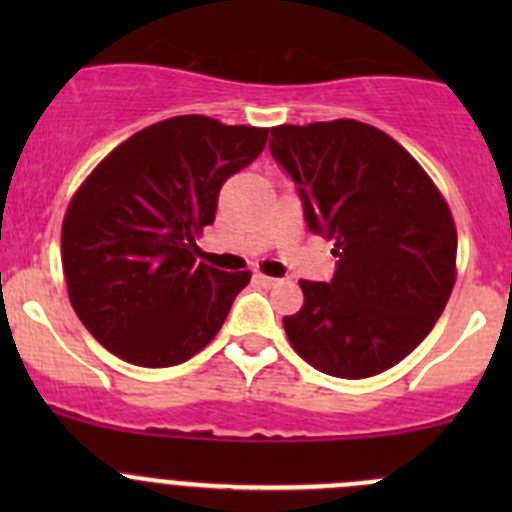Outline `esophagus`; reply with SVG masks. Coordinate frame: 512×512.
Here are the masks:
<instances>
[{
    "label": "esophagus",
    "mask_w": 512,
    "mask_h": 512,
    "mask_svg": "<svg viewBox=\"0 0 512 512\" xmlns=\"http://www.w3.org/2000/svg\"><path fill=\"white\" fill-rule=\"evenodd\" d=\"M255 280L260 282L262 287H277L280 285V280H277V277H267V275H255Z\"/></svg>",
    "instance_id": "34e87169"
}]
</instances>
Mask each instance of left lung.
<instances>
[{
    "label": "left lung",
    "mask_w": 512,
    "mask_h": 512,
    "mask_svg": "<svg viewBox=\"0 0 512 512\" xmlns=\"http://www.w3.org/2000/svg\"><path fill=\"white\" fill-rule=\"evenodd\" d=\"M270 153L337 257L329 282H299L302 309L282 319L289 344L339 379L391 369L426 339L456 282L446 200L409 151L352 118L272 128Z\"/></svg>",
    "instance_id": "1"
}]
</instances>
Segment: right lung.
Instances as JSON below:
<instances>
[{
    "label": "right lung",
    "mask_w": 512,
    "mask_h": 512,
    "mask_svg": "<svg viewBox=\"0 0 512 512\" xmlns=\"http://www.w3.org/2000/svg\"><path fill=\"white\" fill-rule=\"evenodd\" d=\"M270 128L175 116L123 141L76 190L61 262L71 307L128 364L165 369L223 327L250 272L195 260L223 183L262 153Z\"/></svg>",
    "instance_id": "add662e5"
}]
</instances>
